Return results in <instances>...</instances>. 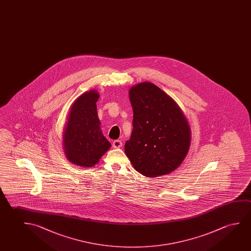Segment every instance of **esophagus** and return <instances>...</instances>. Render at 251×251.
<instances>
[{"mask_svg": "<svg viewBox=\"0 0 251 251\" xmlns=\"http://www.w3.org/2000/svg\"><path fill=\"white\" fill-rule=\"evenodd\" d=\"M122 146H123V143L121 142V140H116V141L113 142V147L115 149H118V148H121Z\"/></svg>", "mask_w": 251, "mask_h": 251, "instance_id": "obj_1", "label": "esophagus"}]
</instances>
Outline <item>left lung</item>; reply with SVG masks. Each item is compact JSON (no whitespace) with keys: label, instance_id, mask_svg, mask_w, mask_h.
<instances>
[{"label":"left lung","instance_id":"left-lung-1","mask_svg":"<svg viewBox=\"0 0 251 251\" xmlns=\"http://www.w3.org/2000/svg\"><path fill=\"white\" fill-rule=\"evenodd\" d=\"M133 130L125 153L136 171L148 177L173 172L190 146V127L177 103L156 85L141 82L129 89Z\"/></svg>","mask_w":251,"mask_h":251}]
</instances>
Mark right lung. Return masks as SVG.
<instances>
[{"label":"right lung","mask_w":251,"mask_h":251,"mask_svg":"<svg viewBox=\"0 0 251 251\" xmlns=\"http://www.w3.org/2000/svg\"><path fill=\"white\" fill-rule=\"evenodd\" d=\"M97 90L85 92L70 108L63 132V150L70 162L77 166H95L111 144L100 130L97 115Z\"/></svg>","instance_id":"obj_1"}]
</instances>
